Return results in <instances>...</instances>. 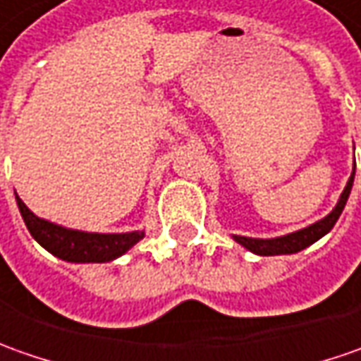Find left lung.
Instances as JSON below:
<instances>
[{
    "label": "left lung",
    "mask_w": 361,
    "mask_h": 361,
    "mask_svg": "<svg viewBox=\"0 0 361 361\" xmlns=\"http://www.w3.org/2000/svg\"><path fill=\"white\" fill-rule=\"evenodd\" d=\"M354 176H355V164L354 171L350 176V180L343 188L342 195L338 200L336 207L329 212L326 218L317 219L314 224L305 226L302 230L292 231V233H286V235H278V238H247V235H231L235 242L243 245L245 250H250L252 254L255 255H288V254H298L305 247H310L312 243H316L317 240H322L326 233H329V230L336 226L338 218L342 216L343 207H345V202L350 197V192H352V185H354Z\"/></svg>",
    "instance_id": "1"
}]
</instances>
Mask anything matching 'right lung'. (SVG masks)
<instances>
[{"label":"right lung","instance_id":"obj_1","mask_svg":"<svg viewBox=\"0 0 361 361\" xmlns=\"http://www.w3.org/2000/svg\"><path fill=\"white\" fill-rule=\"evenodd\" d=\"M19 214L25 221L33 240L63 262L71 264H106L130 252L143 240L145 230L121 231V233H97V231L71 230L35 216L16 193Z\"/></svg>","mask_w":361,"mask_h":361}]
</instances>
